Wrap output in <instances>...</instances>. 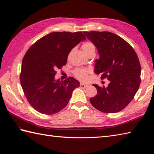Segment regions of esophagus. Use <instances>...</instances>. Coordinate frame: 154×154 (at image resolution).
Returning <instances> with one entry per match:
<instances>
[{
    "label": "esophagus",
    "mask_w": 154,
    "mask_h": 154,
    "mask_svg": "<svg viewBox=\"0 0 154 154\" xmlns=\"http://www.w3.org/2000/svg\"><path fill=\"white\" fill-rule=\"evenodd\" d=\"M88 86V85L87 84H85V83H80V87L82 88H86Z\"/></svg>",
    "instance_id": "34e87169"
}]
</instances>
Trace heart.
Masks as SVG:
<instances>
[{
	"label": "heart",
	"instance_id": "obj_1",
	"mask_svg": "<svg viewBox=\"0 0 154 154\" xmlns=\"http://www.w3.org/2000/svg\"><path fill=\"white\" fill-rule=\"evenodd\" d=\"M82 49L83 52L87 53L88 51H89L92 49H95L94 45L92 43L90 42H87L83 44L82 46ZM90 70L88 69H83V68H78L76 69L74 71V75L75 76L78 80L81 81H86L88 79V73H90Z\"/></svg>",
	"mask_w": 154,
	"mask_h": 154
}]
</instances>
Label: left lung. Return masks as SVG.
Instances as JSON below:
<instances>
[{"label":"left lung","mask_w":154,"mask_h":154,"mask_svg":"<svg viewBox=\"0 0 154 154\" xmlns=\"http://www.w3.org/2000/svg\"><path fill=\"white\" fill-rule=\"evenodd\" d=\"M98 51L94 72L110 81L108 87L93 84L97 94L91 97L92 105L105 113L124 109L133 99L141 83V66L137 54L122 37L108 31H84Z\"/></svg>","instance_id":"left-lung-1"}]
</instances>
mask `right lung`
<instances>
[{"label": "right lung", "instance_id": "obj_1", "mask_svg": "<svg viewBox=\"0 0 154 154\" xmlns=\"http://www.w3.org/2000/svg\"><path fill=\"white\" fill-rule=\"evenodd\" d=\"M86 38L82 32H53L31 46L22 62L20 83L30 105L51 115L66 106L80 82L72 77L55 80L56 70L66 65L69 53Z\"/></svg>", "mask_w": 154, "mask_h": 154}]
</instances>
